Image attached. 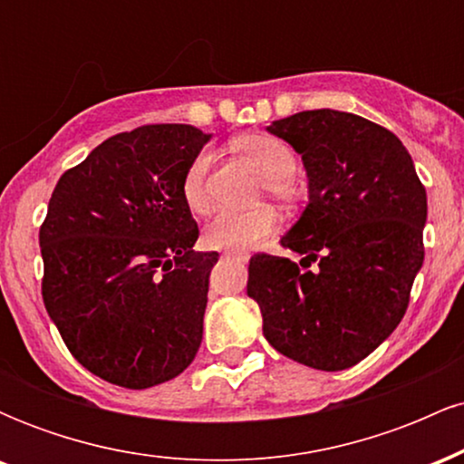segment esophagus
<instances>
[{
  "instance_id": "obj_1",
  "label": "esophagus",
  "mask_w": 464,
  "mask_h": 464,
  "mask_svg": "<svg viewBox=\"0 0 464 464\" xmlns=\"http://www.w3.org/2000/svg\"><path fill=\"white\" fill-rule=\"evenodd\" d=\"M222 257L225 259H237V262H242V255H237V253H231V250H227V253H222Z\"/></svg>"
}]
</instances>
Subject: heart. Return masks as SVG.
Instances as JSON below:
<instances>
[{"mask_svg":"<svg viewBox=\"0 0 464 464\" xmlns=\"http://www.w3.org/2000/svg\"><path fill=\"white\" fill-rule=\"evenodd\" d=\"M236 146L242 150L255 168L259 169L262 189L270 198L281 205H295L301 198V188L296 183V154L284 140L273 135H244L236 140ZM211 154L202 150L191 159L180 180V196L191 214H205L209 209V189H207V174H209ZM276 216L268 205H257L244 211H220L209 225L205 227L202 239L211 248L246 250L255 242L273 233Z\"/></svg>","mask_w":464,"mask_h":464,"instance_id":"heart-1","label":"heart"}]
</instances>
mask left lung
I'll use <instances>...</instances> for the list:
<instances>
[{"label": "left lung", "instance_id": "8db88e82", "mask_svg": "<svg viewBox=\"0 0 464 464\" xmlns=\"http://www.w3.org/2000/svg\"><path fill=\"white\" fill-rule=\"evenodd\" d=\"M301 154L310 202L281 246L250 257L246 292L285 358L344 371L372 353L408 310L423 266L428 196L406 146L384 126L318 109L268 126Z\"/></svg>", "mask_w": 464, "mask_h": 464}]
</instances>
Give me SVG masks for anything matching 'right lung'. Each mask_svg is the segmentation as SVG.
Returning <instances> with one entry per match:
<instances>
[{"label": "right lung", "instance_id": "1", "mask_svg": "<svg viewBox=\"0 0 464 464\" xmlns=\"http://www.w3.org/2000/svg\"><path fill=\"white\" fill-rule=\"evenodd\" d=\"M211 135L150 124L109 137L58 179L41 225L45 310L87 371L150 388L196 358L218 253L194 250L180 196Z\"/></svg>", "mask_w": 464, "mask_h": 464}]
</instances>
